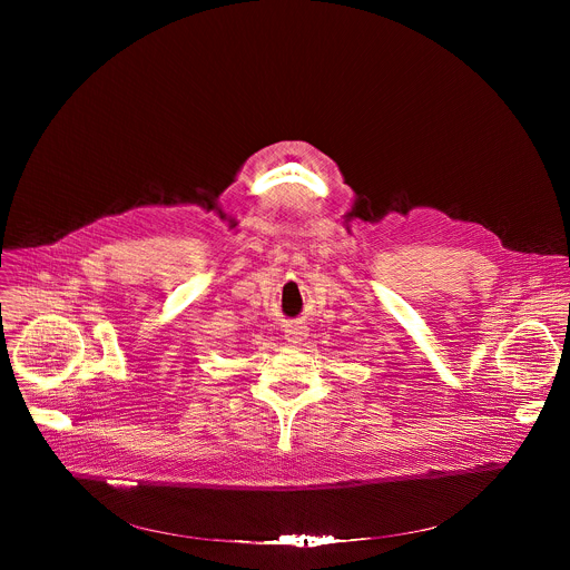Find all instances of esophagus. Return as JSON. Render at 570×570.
<instances>
[{
  "mask_svg": "<svg viewBox=\"0 0 570 570\" xmlns=\"http://www.w3.org/2000/svg\"><path fill=\"white\" fill-rule=\"evenodd\" d=\"M306 336H308V332H306V327H302V324H288V327L284 330V338L288 345H299L306 341Z\"/></svg>",
  "mask_w": 570,
  "mask_h": 570,
  "instance_id": "esophagus-1",
  "label": "esophagus"
}]
</instances>
